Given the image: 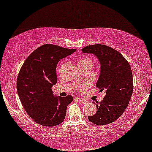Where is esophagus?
I'll use <instances>...</instances> for the list:
<instances>
[{"mask_svg":"<svg viewBox=\"0 0 152 152\" xmlns=\"http://www.w3.org/2000/svg\"><path fill=\"white\" fill-rule=\"evenodd\" d=\"M78 102L82 103V104H86V103L87 102L86 100H85L84 99H81V98H78Z\"/></svg>","mask_w":152,"mask_h":152,"instance_id":"esophagus-1","label":"esophagus"}]
</instances>
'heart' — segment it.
Returning <instances> with one entry per match:
<instances>
[{"mask_svg": "<svg viewBox=\"0 0 152 152\" xmlns=\"http://www.w3.org/2000/svg\"><path fill=\"white\" fill-rule=\"evenodd\" d=\"M86 61H91L89 60V59H88V58H83V59H81V60L79 61V62H78V63L86 62ZM89 85H90L89 82H86V83H85L84 84H83V86H82L80 88H81V90H83L85 88H86V87H88V86H89Z\"/></svg>", "mask_w": 152, "mask_h": 152, "instance_id": "obj_1", "label": "heart"}]
</instances>
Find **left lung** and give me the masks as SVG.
<instances>
[{
	"label": "left lung",
	"instance_id": "left-lung-1",
	"mask_svg": "<svg viewBox=\"0 0 152 152\" xmlns=\"http://www.w3.org/2000/svg\"><path fill=\"white\" fill-rule=\"evenodd\" d=\"M82 52L98 58L101 72L96 87L106 92L103 101L97 102L96 113L88 116V120L96 125L109 124L121 116L132 97L134 87L130 65L119 52L106 45L86 46Z\"/></svg>",
	"mask_w": 152,
	"mask_h": 152
}]
</instances>
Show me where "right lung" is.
<instances>
[{
    "label": "right lung",
    "mask_w": 152,
    "mask_h": 152,
    "mask_svg": "<svg viewBox=\"0 0 152 152\" xmlns=\"http://www.w3.org/2000/svg\"><path fill=\"white\" fill-rule=\"evenodd\" d=\"M75 51L44 44L36 48L23 64L17 79V91L24 109L38 124L54 126L64 121L67 106L74 98L54 96L51 88L57 82L58 62Z\"/></svg>",
    "instance_id": "add662e5"
}]
</instances>
